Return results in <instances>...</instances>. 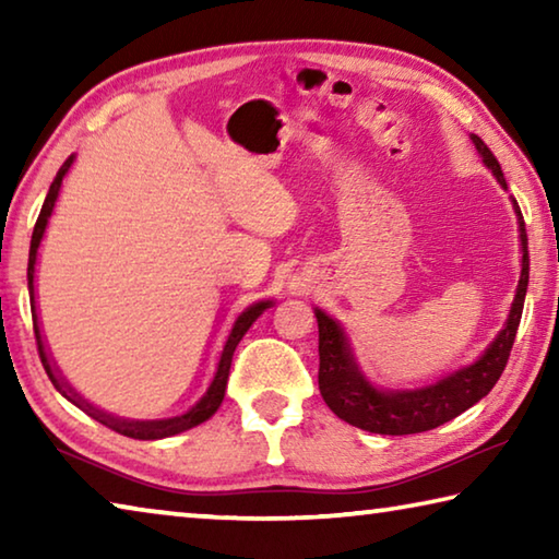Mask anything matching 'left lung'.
<instances>
[{"label": "left lung", "instance_id": "obj_1", "mask_svg": "<svg viewBox=\"0 0 559 559\" xmlns=\"http://www.w3.org/2000/svg\"><path fill=\"white\" fill-rule=\"evenodd\" d=\"M478 155L484 157V165L493 173L498 185L508 189L503 169L490 153L488 145L478 135H471ZM513 200V197H510ZM513 210L518 216L520 231V281L515 288V298L510 302V313L506 325L498 330V335L490 340L488 347L478 355L476 362L463 365L459 370L439 377L437 382L412 386V390H382L367 380L362 367L357 365V357L349 345L345 328L330 318L325 310L313 308L318 318V386L325 404L340 419L353 424L357 429L386 433V437H404V433H421L437 429L441 424L456 419L461 412L471 409L473 404L493 390L498 377L503 374L510 347L523 316V302L527 293L530 278V259H527V234L525 222L520 214V206L513 200Z\"/></svg>", "mask_w": 559, "mask_h": 559}]
</instances>
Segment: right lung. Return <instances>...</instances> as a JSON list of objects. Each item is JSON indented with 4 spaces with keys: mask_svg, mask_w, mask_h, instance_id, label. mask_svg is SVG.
Returning <instances> with one entry per match:
<instances>
[{
    "mask_svg": "<svg viewBox=\"0 0 559 559\" xmlns=\"http://www.w3.org/2000/svg\"><path fill=\"white\" fill-rule=\"evenodd\" d=\"M73 165V155L66 159L63 167L59 169V175L49 187V194H46L44 206H41V214L39 219H36L34 226V234H32V246H29V269H26V281H29V300H32V318H34V333H36V345H39V357H41V365L46 374H49V380L53 382L56 390H59L66 400L71 404L79 406V409L86 412L93 419L106 424L108 429L122 433V437H130V439H140V441H155V439H167V437H175V433H182L192 427H200L202 421L212 419L214 412L219 409L222 402H224V392H226V380H229V367H231V357H234V349L236 345L241 343V337L246 335V330H249L253 323H257V318L263 313V310L273 306V300H259V302H251L249 308H243V313H239V318L234 320V325L229 330V335H226V343L219 353V359H216V370L210 386H206V392L197 400L192 406L185 414H177V416H167V419H122V416L116 414H108L98 409V406H93L88 400H83V396L73 390V386L66 382V377L61 374L59 365L53 362V357L49 353V347H46V337L41 335V323H39V313H36V288H34V278H36V261H39V246L41 239L46 234V226H49V219L53 214V206L56 200H59V192H61V185H63V177L69 175V169Z\"/></svg>",
    "mask_w": 559,
    "mask_h": 559,
    "instance_id": "1",
    "label": "right lung"
}]
</instances>
